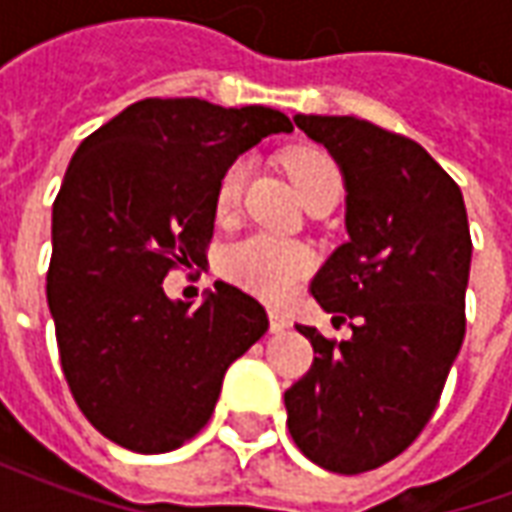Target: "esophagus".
<instances>
[{"instance_id":"1","label":"esophagus","mask_w":512,"mask_h":512,"mask_svg":"<svg viewBox=\"0 0 512 512\" xmlns=\"http://www.w3.org/2000/svg\"><path fill=\"white\" fill-rule=\"evenodd\" d=\"M268 323H271V332L279 334V332H285L290 326V318L285 315V312H279V310H268Z\"/></svg>"}]
</instances>
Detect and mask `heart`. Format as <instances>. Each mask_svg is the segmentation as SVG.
I'll return each mask as SVG.
<instances>
[{"mask_svg":"<svg viewBox=\"0 0 512 512\" xmlns=\"http://www.w3.org/2000/svg\"><path fill=\"white\" fill-rule=\"evenodd\" d=\"M288 172L296 189L304 200L321 191H340L343 175L321 150H296L288 156ZM249 164L246 158H235L230 167L224 169L219 186H216V213L230 216L241 205ZM224 279L244 288L246 293H255L266 301H279L288 296L290 290L299 285L312 271V255L307 246L293 241H279L274 235L255 233L246 235L224 249L219 260Z\"/></svg>","mask_w":512,"mask_h":512,"instance_id":"obj_1","label":"heart"}]
</instances>
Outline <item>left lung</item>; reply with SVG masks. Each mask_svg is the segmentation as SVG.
Instances as JSON below:
<instances>
[{
    "label": "left lung",
    "mask_w": 512,
    "mask_h": 512,
    "mask_svg": "<svg viewBox=\"0 0 512 512\" xmlns=\"http://www.w3.org/2000/svg\"><path fill=\"white\" fill-rule=\"evenodd\" d=\"M293 120L343 172L348 241L310 290L323 310L351 318L354 334L337 343L296 326L318 356L285 392L288 428L323 469L370 472L422 433L461 351L466 205L458 183L408 136L359 117Z\"/></svg>",
    "instance_id": "obj_1"
}]
</instances>
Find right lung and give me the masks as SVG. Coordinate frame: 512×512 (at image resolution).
<instances>
[{
	"label": "right lung",
	"mask_w": 512,
	"mask_h": 512,
	"mask_svg": "<svg viewBox=\"0 0 512 512\" xmlns=\"http://www.w3.org/2000/svg\"><path fill=\"white\" fill-rule=\"evenodd\" d=\"M290 131L268 106L145 98L73 153L51 213L46 296L73 400L109 441L178 450L211 419L227 367L266 334V310L244 290L216 282L191 307L161 282L205 257L224 169Z\"/></svg>",
	"instance_id": "add662e5"
}]
</instances>
